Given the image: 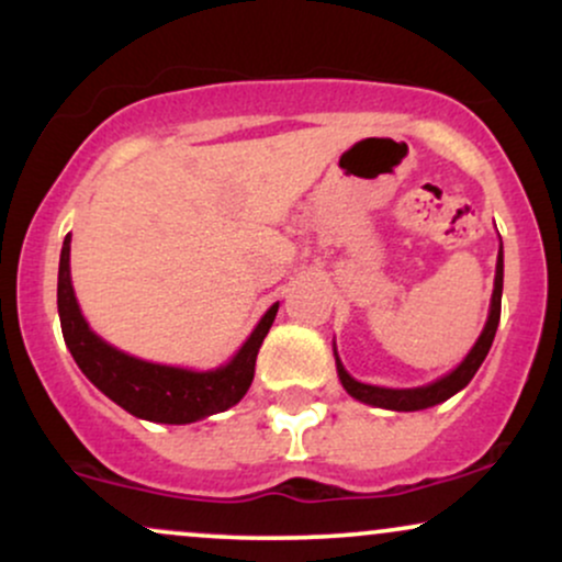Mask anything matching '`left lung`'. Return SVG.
I'll list each match as a JSON object with an SVG mask.
<instances>
[{
    "label": "left lung",
    "instance_id": "obj_1",
    "mask_svg": "<svg viewBox=\"0 0 562 562\" xmlns=\"http://www.w3.org/2000/svg\"><path fill=\"white\" fill-rule=\"evenodd\" d=\"M502 277H505V261H502V245L499 256H496V277H494V293H492V308H488L486 327H483L481 338L475 340V346L470 348V353L462 359V364L457 370H451L447 378L436 380V383L423 385V389H380V385H367L353 380L346 372V367L340 364L338 351H335V367H338V378L344 383V389L351 393L359 402L383 406V409H396V412H417L428 409V406H436L447 402L449 396H454L457 391H462L473 380L479 367L486 359L488 348L494 344L496 325H499V312H502Z\"/></svg>",
    "mask_w": 562,
    "mask_h": 562
}]
</instances>
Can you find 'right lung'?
Listing matches in <instances>:
<instances>
[{"label":"right lung","mask_w":562,"mask_h":562,"mask_svg":"<svg viewBox=\"0 0 562 562\" xmlns=\"http://www.w3.org/2000/svg\"><path fill=\"white\" fill-rule=\"evenodd\" d=\"M277 308L280 303H274L263 314L250 338L232 357V362L218 370L192 372L182 367L145 362V359L119 351L89 330L74 285H70V235L63 243L60 272H57V312H60L66 346L74 353L79 370L97 389L142 420L187 425L240 402L254 383L256 357L277 317Z\"/></svg>","instance_id":"right-lung-1"}]
</instances>
